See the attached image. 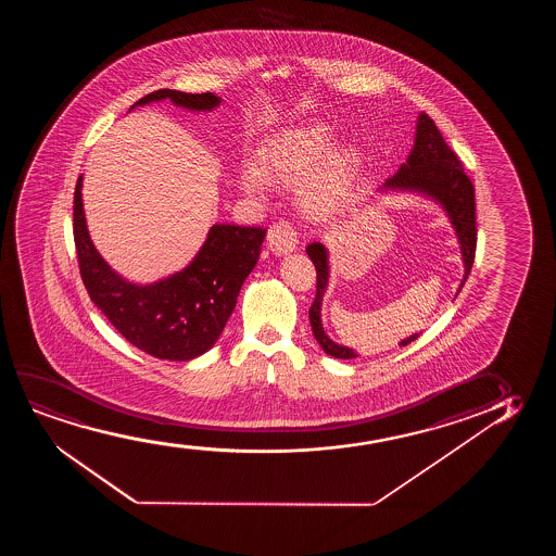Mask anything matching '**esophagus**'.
<instances>
[{
  "label": "esophagus",
  "instance_id": "obj_1",
  "mask_svg": "<svg viewBox=\"0 0 556 556\" xmlns=\"http://www.w3.org/2000/svg\"><path fill=\"white\" fill-rule=\"evenodd\" d=\"M267 244L275 254H290L292 251H296L298 236L296 229L290 226L289 222H277L274 224L269 231H267Z\"/></svg>",
  "mask_w": 556,
  "mask_h": 556
}]
</instances>
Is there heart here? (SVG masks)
Returning <instances> with one entry per match:
<instances>
[{
    "label": "heart",
    "mask_w": 556,
    "mask_h": 556,
    "mask_svg": "<svg viewBox=\"0 0 556 556\" xmlns=\"http://www.w3.org/2000/svg\"><path fill=\"white\" fill-rule=\"evenodd\" d=\"M338 146L334 127L323 122L294 125L266 138L258 150L260 168H239V186L264 195L267 180L298 190L305 216L328 220L345 208L357 188L365 157L355 146Z\"/></svg>",
    "instance_id": "b5f03b06"
}]
</instances>
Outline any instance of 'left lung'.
<instances>
[{"instance_id":"left-lung-1","label":"left lung","mask_w":556,"mask_h":556,"mask_svg":"<svg viewBox=\"0 0 556 556\" xmlns=\"http://www.w3.org/2000/svg\"><path fill=\"white\" fill-rule=\"evenodd\" d=\"M380 190L416 191L434 199L446 211L452 226L456 229L462 258H464L465 275L464 281L457 289L459 294V290L464 289L465 281L471 274L475 251H477L475 188H472L471 178L465 175L462 161L457 160L456 153L450 150V146L442 138L441 130L437 129L433 119L426 112L419 114L414 148L408 160L401 165L395 175L386 180ZM305 252L312 258L317 271V294L309 307V323H312L315 340L330 357H358L357 351L332 342L320 325V304L328 285L327 247L323 243H312L307 244ZM416 338L418 334H412L410 338L403 340L401 345H408Z\"/></svg>"}]
</instances>
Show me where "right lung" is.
<instances>
[{
    "instance_id": "1",
    "label": "right lung",
    "mask_w": 556,
    "mask_h": 556,
    "mask_svg": "<svg viewBox=\"0 0 556 556\" xmlns=\"http://www.w3.org/2000/svg\"><path fill=\"white\" fill-rule=\"evenodd\" d=\"M160 100L191 112H211L220 104L213 92L160 89L132 108ZM81 182L84 176L77 178L74 193V241L79 274L94 305L127 342L152 357L190 361L211 350L258 262L266 229L214 224L190 266L152 285H135L115 274L94 249L85 222Z\"/></svg>"
}]
</instances>
